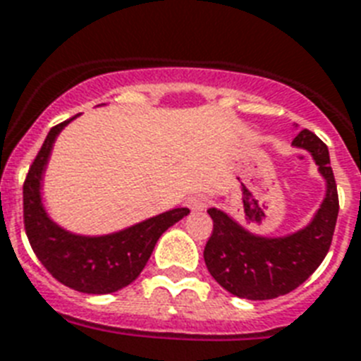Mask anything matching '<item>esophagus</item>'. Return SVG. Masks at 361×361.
Segmentation results:
<instances>
[{
  "label": "esophagus",
  "mask_w": 361,
  "mask_h": 361,
  "mask_svg": "<svg viewBox=\"0 0 361 361\" xmlns=\"http://www.w3.org/2000/svg\"><path fill=\"white\" fill-rule=\"evenodd\" d=\"M207 204H209V198L206 195H195L187 200V206L192 211H204L207 207Z\"/></svg>",
  "instance_id": "1"
}]
</instances>
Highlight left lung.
Segmentation results:
<instances>
[{
  "label": "left lung",
  "mask_w": 361,
  "mask_h": 361,
  "mask_svg": "<svg viewBox=\"0 0 361 361\" xmlns=\"http://www.w3.org/2000/svg\"><path fill=\"white\" fill-rule=\"evenodd\" d=\"M312 155L326 181V195L313 219L282 237L252 233L228 213L209 207L213 233L204 248L207 271L228 293L248 300H269L297 289L312 276L330 250L339 200L328 146L310 130L291 142Z\"/></svg>",
  "instance_id": "8db88e82"
}]
</instances>
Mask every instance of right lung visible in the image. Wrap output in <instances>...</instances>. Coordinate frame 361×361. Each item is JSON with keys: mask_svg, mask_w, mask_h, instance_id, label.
Returning a JSON list of instances; mask_svg holds the SVG:
<instances>
[{"mask_svg": "<svg viewBox=\"0 0 361 361\" xmlns=\"http://www.w3.org/2000/svg\"><path fill=\"white\" fill-rule=\"evenodd\" d=\"M74 118L49 130L29 169L23 183V224L31 248L57 282L79 293L107 295L139 276L155 243L189 209L176 207L107 235H79L59 226L44 207L40 190L55 139Z\"/></svg>", "mask_w": 361, "mask_h": 361, "instance_id": "add662e5", "label": "right lung"}]
</instances>
